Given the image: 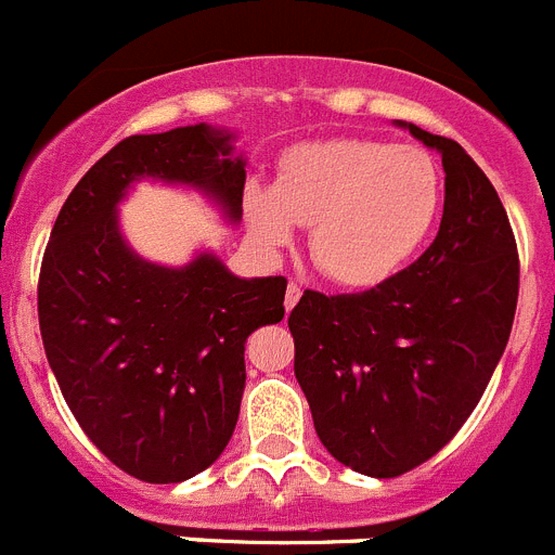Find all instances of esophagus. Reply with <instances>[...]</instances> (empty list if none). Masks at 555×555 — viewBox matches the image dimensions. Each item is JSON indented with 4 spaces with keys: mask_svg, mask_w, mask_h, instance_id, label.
Masks as SVG:
<instances>
[{
    "mask_svg": "<svg viewBox=\"0 0 555 555\" xmlns=\"http://www.w3.org/2000/svg\"><path fill=\"white\" fill-rule=\"evenodd\" d=\"M300 286H297V283H288V288H286V311H292L294 306H297V302H300Z\"/></svg>",
    "mask_w": 555,
    "mask_h": 555,
    "instance_id": "34e87169",
    "label": "esophagus"
}]
</instances>
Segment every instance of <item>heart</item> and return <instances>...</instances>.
I'll list each match as a JSON object with an SVG mask.
<instances>
[{"instance_id": "b5f03b06", "label": "heart", "mask_w": 555, "mask_h": 555, "mask_svg": "<svg viewBox=\"0 0 555 555\" xmlns=\"http://www.w3.org/2000/svg\"><path fill=\"white\" fill-rule=\"evenodd\" d=\"M439 164L420 146L375 139L308 141L286 152L272 185L249 183L244 214L263 247L311 224L308 247L327 281L375 288L403 272L442 210Z\"/></svg>"}]
</instances>
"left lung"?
Returning <instances> with one entry per match:
<instances>
[{"label": "left lung", "instance_id": "1", "mask_svg": "<svg viewBox=\"0 0 555 555\" xmlns=\"http://www.w3.org/2000/svg\"><path fill=\"white\" fill-rule=\"evenodd\" d=\"M395 125L442 155L434 244L370 292H306L288 317L320 442L370 478L409 473L459 434L506 350L519 292L517 244L487 175L453 139Z\"/></svg>", "mask_w": 555, "mask_h": 555}]
</instances>
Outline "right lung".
Here are the masks:
<instances>
[{"instance_id":"1","label":"right lung","mask_w":555,"mask_h":555,"mask_svg":"<svg viewBox=\"0 0 555 555\" xmlns=\"http://www.w3.org/2000/svg\"><path fill=\"white\" fill-rule=\"evenodd\" d=\"M214 125L130 135L82 175L49 235L38 281L43 350L88 439L146 483H180L228 448L244 341L283 320L286 278H238L217 253L146 261L119 224L139 180L199 191L242 222L247 160Z\"/></svg>"}]
</instances>
